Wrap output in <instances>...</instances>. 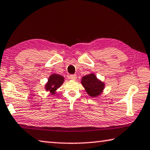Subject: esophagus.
Masks as SVG:
<instances>
[{"label": "esophagus", "mask_w": 150, "mask_h": 150, "mask_svg": "<svg viewBox=\"0 0 150 150\" xmlns=\"http://www.w3.org/2000/svg\"><path fill=\"white\" fill-rule=\"evenodd\" d=\"M70 79H73V80H75L77 79V75L76 74H73V75H70L69 76Z\"/></svg>", "instance_id": "1"}]
</instances>
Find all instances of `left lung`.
<instances>
[{
  "instance_id": "1",
  "label": "left lung",
  "mask_w": 150,
  "mask_h": 150,
  "mask_svg": "<svg viewBox=\"0 0 150 150\" xmlns=\"http://www.w3.org/2000/svg\"><path fill=\"white\" fill-rule=\"evenodd\" d=\"M81 83L87 93L91 97L99 96L104 87V84L97 79L94 74L85 75L83 77Z\"/></svg>"
}]
</instances>
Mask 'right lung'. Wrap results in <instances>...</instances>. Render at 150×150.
Listing matches in <instances>:
<instances>
[{
	"label": "right lung",
	"instance_id": "right-lung-1",
	"mask_svg": "<svg viewBox=\"0 0 150 150\" xmlns=\"http://www.w3.org/2000/svg\"><path fill=\"white\" fill-rule=\"evenodd\" d=\"M64 81L63 77L61 75L53 74L49 78L48 83L46 85V89L52 93H54V91L61 86Z\"/></svg>",
	"mask_w": 150,
	"mask_h": 150
}]
</instances>
